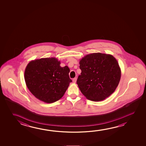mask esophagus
I'll return each mask as SVG.
<instances>
[{
    "label": "esophagus",
    "instance_id": "obj_1",
    "mask_svg": "<svg viewBox=\"0 0 146 146\" xmlns=\"http://www.w3.org/2000/svg\"><path fill=\"white\" fill-rule=\"evenodd\" d=\"M77 78H74L73 79V82H74V83H76V82Z\"/></svg>",
    "mask_w": 146,
    "mask_h": 146
}]
</instances>
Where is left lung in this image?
Returning a JSON list of instances; mask_svg holds the SVG:
<instances>
[{"instance_id": "1", "label": "left lung", "mask_w": 146, "mask_h": 146, "mask_svg": "<svg viewBox=\"0 0 146 146\" xmlns=\"http://www.w3.org/2000/svg\"><path fill=\"white\" fill-rule=\"evenodd\" d=\"M81 75L77 84L88 99L100 101L111 95L119 84L121 71L117 60L112 55L93 53L79 61Z\"/></svg>"}]
</instances>
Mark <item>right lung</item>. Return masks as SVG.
Segmentation results:
<instances>
[{
	"instance_id": "obj_1",
	"label": "right lung",
	"mask_w": 146,
	"mask_h": 146,
	"mask_svg": "<svg viewBox=\"0 0 146 146\" xmlns=\"http://www.w3.org/2000/svg\"><path fill=\"white\" fill-rule=\"evenodd\" d=\"M55 58H42L31 60L27 65L24 79L27 88L38 100L51 103L62 98L72 80L70 69L60 66Z\"/></svg>"
}]
</instances>
